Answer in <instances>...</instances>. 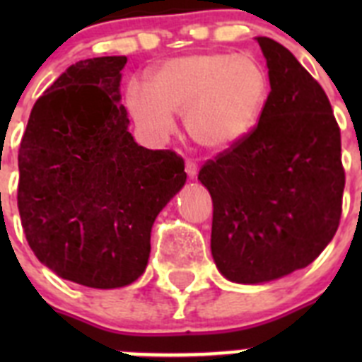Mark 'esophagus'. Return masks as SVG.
Returning <instances> with one entry per match:
<instances>
[{
  "label": "esophagus",
  "instance_id": "obj_1",
  "mask_svg": "<svg viewBox=\"0 0 362 362\" xmlns=\"http://www.w3.org/2000/svg\"><path fill=\"white\" fill-rule=\"evenodd\" d=\"M185 170H187L188 177L194 179L197 175V163L192 161V159H187V165H185Z\"/></svg>",
  "mask_w": 362,
  "mask_h": 362
}]
</instances>
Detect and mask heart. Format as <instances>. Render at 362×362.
<instances>
[{
	"label": "heart",
	"instance_id": "1",
	"mask_svg": "<svg viewBox=\"0 0 362 362\" xmlns=\"http://www.w3.org/2000/svg\"><path fill=\"white\" fill-rule=\"evenodd\" d=\"M270 94V78L257 57L199 52L172 57L150 76L132 81L127 107L156 137L174 132L172 114H185L188 136L210 150H225L255 129Z\"/></svg>",
	"mask_w": 362,
	"mask_h": 362
}]
</instances>
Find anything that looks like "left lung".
<instances>
[{
    "label": "left lung",
    "instance_id": "1",
    "mask_svg": "<svg viewBox=\"0 0 362 362\" xmlns=\"http://www.w3.org/2000/svg\"><path fill=\"white\" fill-rule=\"evenodd\" d=\"M255 40L270 78L263 114L197 177L212 196L217 270L241 284L308 267L337 232L344 190L341 130L322 86L283 45Z\"/></svg>",
    "mask_w": 362,
    "mask_h": 362
}]
</instances>
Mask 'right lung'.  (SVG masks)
<instances>
[{"label": "right lung", "instance_id": "right-lung-1", "mask_svg": "<svg viewBox=\"0 0 362 362\" xmlns=\"http://www.w3.org/2000/svg\"><path fill=\"white\" fill-rule=\"evenodd\" d=\"M124 56L69 66L36 101L18 153V209L45 267L90 288L145 272L158 214L183 188L185 161L134 141L121 101Z\"/></svg>", "mask_w": 362, "mask_h": 362}]
</instances>
